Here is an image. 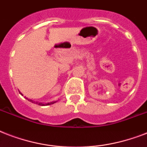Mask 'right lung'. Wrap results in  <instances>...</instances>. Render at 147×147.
Masks as SVG:
<instances>
[{"label":"right lung","mask_w":147,"mask_h":147,"mask_svg":"<svg viewBox=\"0 0 147 147\" xmlns=\"http://www.w3.org/2000/svg\"><path fill=\"white\" fill-rule=\"evenodd\" d=\"M20 94H22V93H20ZM23 95V94H22ZM30 102L32 103H36V104H39V105H42V106H46V105H53V104H54V103H55L56 101H53V102H49V103H47V104H42V103H38V102H35V101H33V100H29Z\"/></svg>","instance_id":"add662e5"}]
</instances>
